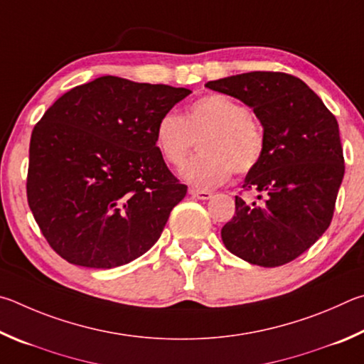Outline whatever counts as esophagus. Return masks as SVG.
<instances>
[{"instance_id":"34e87169","label":"esophagus","mask_w":364,"mask_h":364,"mask_svg":"<svg viewBox=\"0 0 364 364\" xmlns=\"http://www.w3.org/2000/svg\"><path fill=\"white\" fill-rule=\"evenodd\" d=\"M188 193L192 195L195 200H209L213 196L211 192H206V190H198V188H190Z\"/></svg>"}]
</instances>
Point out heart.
<instances>
[{
    "mask_svg": "<svg viewBox=\"0 0 364 364\" xmlns=\"http://www.w3.org/2000/svg\"><path fill=\"white\" fill-rule=\"evenodd\" d=\"M201 137L200 155L182 166L178 174L200 190L228 181L232 172L245 174L256 168L265 150L262 124L245 104L225 94H208L188 105L186 117L174 112L161 114L155 126V145L171 166L183 163Z\"/></svg>",
    "mask_w": 364,
    "mask_h": 364,
    "instance_id": "heart-1",
    "label": "heart"
}]
</instances>
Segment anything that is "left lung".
Returning <instances> with one entry per match:
<instances>
[{"mask_svg": "<svg viewBox=\"0 0 364 364\" xmlns=\"http://www.w3.org/2000/svg\"><path fill=\"white\" fill-rule=\"evenodd\" d=\"M252 108L265 150L247 172L252 205L235 196V215L222 227L228 251L246 262L279 267L301 256L328 230L343 172L339 124L323 100L296 76L251 72L205 85Z\"/></svg>", "mask_w": 364, "mask_h": 364, "instance_id": "obj_1", "label": "left lung"}]
</instances>
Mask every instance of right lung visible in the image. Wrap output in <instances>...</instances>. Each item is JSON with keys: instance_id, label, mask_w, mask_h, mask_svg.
Here are the masks:
<instances>
[{"instance_id": "obj_1", "label": "right lung", "mask_w": 364, "mask_h": 364, "mask_svg": "<svg viewBox=\"0 0 364 364\" xmlns=\"http://www.w3.org/2000/svg\"><path fill=\"white\" fill-rule=\"evenodd\" d=\"M186 87L100 76L57 99L30 139L27 198L50 247L73 265L113 269L161 237L187 186L155 145Z\"/></svg>"}]
</instances>
